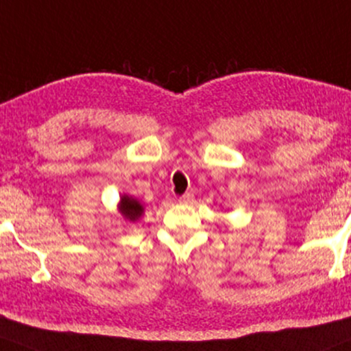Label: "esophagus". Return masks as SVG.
<instances>
[{
    "instance_id": "1",
    "label": "esophagus",
    "mask_w": 351,
    "mask_h": 351,
    "mask_svg": "<svg viewBox=\"0 0 351 351\" xmlns=\"http://www.w3.org/2000/svg\"><path fill=\"white\" fill-rule=\"evenodd\" d=\"M194 201V194L193 193H186V194H183V196L180 197V202L181 204H191Z\"/></svg>"
}]
</instances>
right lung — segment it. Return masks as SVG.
I'll list each match as a JSON object with an SVG mask.
<instances>
[{
    "label": "right lung",
    "mask_w": 351,
    "mask_h": 351,
    "mask_svg": "<svg viewBox=\"0 0 351 351\" xmlns=\"http://www.w3.org/2000/svg\"><path fill=\"white\" fill-rule=\"evenodd\" d=\"M119 210H121V214L124 215V219L128 220H137L143 214V206H141L139 202L136 201V199H132L130 196H123L121 197V202H119Z\"/></svg>",
    "instance_id": "1"
}]
</instances>
